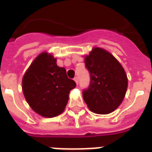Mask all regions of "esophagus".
<instances>
[{"mask_svg":"<svg viewBox=\"0 0 152 152\" xmlns=\"http://www.w3.org/2000/svg\"><path fill=\"white\" fill-rule=\"evenodd\" d=\"M74 80H75V82L76 83V85H78V77H77V76H75V77H74Z\"/></svg>","mask_w":152,"mask_h":152,"instance_id":"obj_1","label":"esophagus"}]
</instances>
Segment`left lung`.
<instances>
[{"label":"left lung","instance_id":"obj_1","mask_svg":"<svg viewBox=\"0 0 152 152\" xmlns=\"http://www.w3.org/2000/svg\"><path fill=\"white\" fill-rule=\"evenodd\" d=\"M85 63L90 75L89 88L83 90L88 107L97 114H109L123 101L128 87L127 75L112 53L94 48Z\"/></svg>","mask_w":152,"mask_h":152}]
</instances>
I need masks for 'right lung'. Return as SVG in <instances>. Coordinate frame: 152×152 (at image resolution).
Returning a JSON list of instances; mask_svg holds the SVG:
<instances>
[{
	"mask_svg": "<svg viewBox=\"0 0 152 152\" xmlns=\"http://www.w3.org/2000/svg\"><path fill=\"white\" fill-rule=\"evenodd\" d=\"M47 52L39 54L23 77V92L31 109L44 117L57 116L64 111L76 82L66 69Z\"/></svg>",
	"mask_w": 152,
	"mask_h": 152,
	"instance_id": "right-lung-1",
	"label": "right lung"
}]
</instances>
